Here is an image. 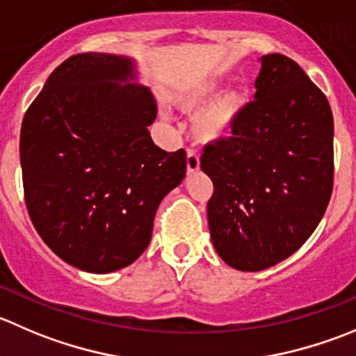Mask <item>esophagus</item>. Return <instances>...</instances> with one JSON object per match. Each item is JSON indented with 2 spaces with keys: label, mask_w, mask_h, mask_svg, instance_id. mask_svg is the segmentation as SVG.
I'll list each match as a JSON object with an SVG mask.
<instances>
[{
  "label": "esophagus",
  "mask_w": 356,
  "mask_h": 356,
  "mask_svg": "<svg viewBox=\"0 0 356 356\" xmlns=\"http://www.w3.org/2000/svg\"><path fill=\"white\" fill-rule=\"evenodd\" d=\"M186 168H188V174H195V172L200 170V156L195 149H188Z\"/></svg>",
  "instance_id": "1"
}]
</instances>
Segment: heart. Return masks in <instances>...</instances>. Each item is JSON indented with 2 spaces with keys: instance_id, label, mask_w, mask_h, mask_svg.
Segmentation results:
<instances>
[{
  "instance_id": "1",
  "label": "heart",
  "mask_w": 356,
  "mask_h": 356,
  "mask_svg": "<svg viewBox=\"0 0 356 356\" xmlns=\"http://www.w3.org/2000/svg\"><path fill=\"white\" fill-rule=\"evenodd\" d=\"M217 86L219 83L216 79H205L179 97V106L184 111H195L200 105L202 106L191 122L193 136L202 144H217L233 136L247 106V95L241 86H226L214 96Z\"/></svg>"
}]
</instances>
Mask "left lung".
<instances>
[{
  "label": "left lung",
  "instance_id": "1",
  "mask_svg": "<svg viewBox=\"0 0 356 356\" xmlns=\"http://www.w3.org/2000/svg\"><path fill=\"white\" fill-rule=\"evenodd\" d=\"M255 95L231 137L200 160L212 179V243L240 271H261L294 254L316 229L334 184L329 101L292 58L262 55Z\"/></svg>",
  "mask_w": 356,
  "mask_h": 356
}]
</instances>
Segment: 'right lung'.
Returning a JSON list of instances; mask_svg holds the SVG:
<instances>
[{
  "label": "right lung",
  "mask_w": 356,
  "mask_h": 356,
  "mask_svg": "<svg viewBox=\"0 0 356 356\" xmlns=\"http://www.w3.org/2000/svg\"><path fill=\"white\" fill-rule=\"evenodd\" d=\"M136 60L78 54L50 74L20 130L27 212L62 261L88 273L132 264L161 200L186 175V151L151 139L156 102Z\"/></svg>",
  "instance_id": "add662e5"
}]
</instances>
